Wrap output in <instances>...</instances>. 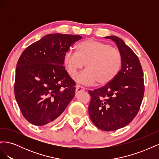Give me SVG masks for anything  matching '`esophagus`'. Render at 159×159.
I'll return each mask as SVG.
<instances>
[{
	"label": "esophagus",
	"mask_w": 159,
	"mask_h": 159,
	"mask_svg": "<svg viewBox=\"0 0 159 159\" xmlns=\"http://www.w3.org/2000/svg\"><path fill=\"white\" fill-rule=\"evenodd\" d=\"M85 91V88L84 87H82V86L79 85H76V87H75V93H80V92H81V91Z\"/></svg>",
	"instance_id": "34e87169"
}]
</instances>
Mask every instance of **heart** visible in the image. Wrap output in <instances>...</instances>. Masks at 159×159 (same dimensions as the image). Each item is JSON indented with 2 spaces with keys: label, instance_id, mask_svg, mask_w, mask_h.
<instances>
[{
  "label": "heart",
  "instance_id": "1",
  "mask_svg": "<svg viewBox=\"0 0 159 159\" xmlns=\"http://www.w3.org/2000/svg\"><path fill=\"white\" fill-rule=\"evenodd\" d=\"M86 68L76 75V81L91 85L97 81L104 85L111 82L117 75L123 64L121 52L109 44L94 39H87L75 46V52L69 51L63 57V64L70 76Z\"/></svg>",
  "mask_w": 159,
  "mask_h": 159
}]
</instances>
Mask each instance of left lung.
<instances>
[{
    "label": "left lung",
    "instance_id": "8db88e82",
    "mask_svg": "<svg viewBox=\"0 0 159 159\" xmlns=\"http://www.w3.org/2000/svg\"><path fill=\"white\" fill-rule=\"evenodd\" d=\"M105 38L116 43L123 57L121 69L111 82L88 92V111L91 121L101 130L112 131L131 123L143 101V71L137 56L123 40L115 36Z\"/></svg>",
    "mask_w": 159,
    "mask_h": 159
}]
</instances>
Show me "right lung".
Returning <instances> with one entry per match:
<instances>
[{
    "mask_svg": "<svg viewBox=\"0 0 159 159\" xmlns=\"http://www.w3.org/2000/svg\"><path fill=\"white\" fill-rule=\"evenodd\" d=\"M79 35L50 34L24 50L16 68L14 95L22 114L36 126L56 123L75 96L63 57Z\"/></svg>",
    "mask_w": 159,
    "mask_h": 159,
    "instance_id": "right-lung-1",
    "label": "right lung"
}]
</instances>
